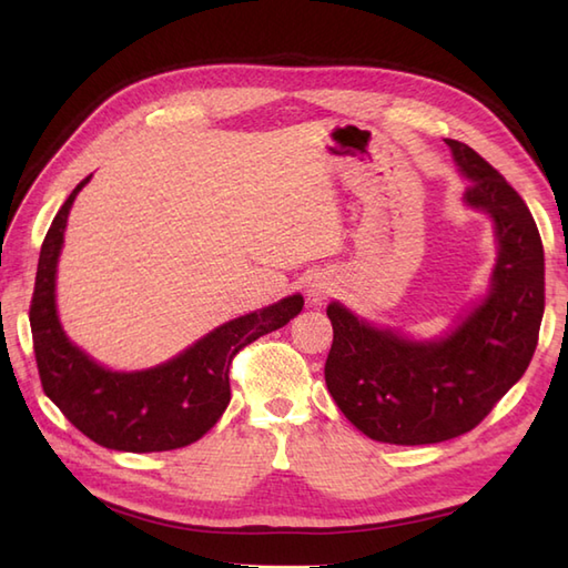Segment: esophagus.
Wrapping results in <instances>:
<instances>
[{
	"label": "esophagus",
	"instance_id": "34e87169",
	"mask_svg": "<svg viewBox=\"0 0 568 568\" xmlns=\"http://www.w3.org/2000/svg\"><path fill=\"white\" fill-rule=\"evenodd\" d=\"M329 295H332V283L324 281V277H315V281L307 285L310 303H322V300H327Z\"/></svg>",
	"mask_w": 568,
	"mask_h": 568
}]
</instances>
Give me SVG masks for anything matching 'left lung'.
<instances>
[{"mask_svg":"<svg viewBox=\"0 0 568 568\" xmlns=\"http://www.w3.org/2000/svg\"><path fill=\"white\" fill-rule=\"evenodd\" d=\"M468 180L464 204L490 216L498 256L486 293L454 327L417 339L329 303L324 381L366 437L417 446L462 437L523 378L545 315V248L523 197L462 141L446 139Z\"/></svg>","mask_w":568,"mask_h":568,"instance_id":"1","label":"left lung"}]
</instances>
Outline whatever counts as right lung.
I'll return each instance as SVG.
<instances>
[{
	"mask_svg": "<svg viewBox=\"0 0 568 568\" xmlns=\"http://www.w3.org/2000/svg\"><path fill=\"white\" fill-rule=\"evenodd\" d=\"M92 178V175H90ZM70 192L43 239L31 300L36 364L45 395L94 444L114 452H171L204 437L232 400L229 366L246 344L300 315V293L229 320L173 358L141 371H114L70 342L58 315V258L78 192Z\"/></svg>",
	"mask_w": 568,
	"mask_h": 568,
	"instance_id": "right-lung-1",
	"label": "right lung"
}]
</instances>
